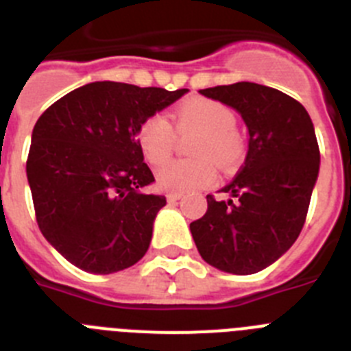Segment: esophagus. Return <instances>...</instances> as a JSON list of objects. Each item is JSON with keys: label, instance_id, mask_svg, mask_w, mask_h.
Segmentation results:
<instances>
[{"label": "esophagus", "instance_id": "esophagus-1", "mask_svg": "<svg viewBox=\"0 0 351 351\" xmlns=\"http://www.w3.org/2000/svg\"><path fill=\"white\" fill-rule=\"evenodd\" d=\"M181 198H182V193H169V195H167V202H170V204H172V202L181 200Z\"/></svg>", "mask_w": 351, "mask_h": 351}]
</instances>
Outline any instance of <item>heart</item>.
Segmentation results:
<instances>
[{"label": "heart", "instance_id": "heart-1", "mask_svg": "<svg viewBox=\"0 0 351 351\" xmlns=\"http://www.w3.org/2000/svg\"><path fill=\"white\" fill-rule=\"evenodd\" d=\"M237 117L226 104L195 97L173 111V128L163 114H151L141 123L137 141L151 165H162L172 154L178 136H193L189 151L195 158L173 160L158 170L156 181L163 191L189 193L208 188L217 179L215 163L233 170L245 158V143L237 132Z\"/></svg>", "mask_w": 351, "mask_h": 351}]
</instances>
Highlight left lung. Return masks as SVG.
Wrapping results in <instances>:
<instances>
[{
  "label": "left lung",
  "instance_id": "1",
  "mask_svg": "<svg viewBox=\"0 0 351 351\" xmlns=\"http://www.w3.org/2000/svg\"><path fill=\"white\" fill-rule=\"evenodd\" d=\"M200 94L231 106L249 128V151L237 178L207 195V212L189 224L208 265L252 275L291 249L306 221L318 176L320 151L310 114L301 102L250 82L219 85Z\"/></svg>",
  "mask_w": 351,
  "mask_h": 351
}]
</instances>
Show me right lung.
I'll return each instance as SVG.
<instances>
[{"label":"right lung","instance_id":"add662e5","mask_svg":"<svg viewBox=\"0 0 351 351\" xmlns=\"http://www.w3.org/2000/svg\"><path fill=\"white\" fill-rule=\"evenodd\" d=\"M186 92L95 82L38 118L25 163L34 214L45 239L71 265L108 275L146 254L167 200L143 191L154 178L137 132Z\"/></svg>","mask_w":351,"mask_h":351}]
</instances>
